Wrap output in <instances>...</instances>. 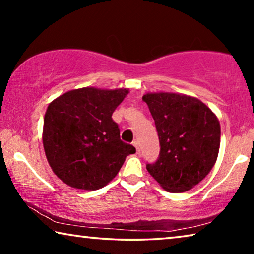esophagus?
Returning a JSON list of instances; mask_svg holds the SVG:
<instances>
[{"label": "esophagus", "mask_w": 254, "mask_h": 254, "mask_svg": "<svg viewBox=\"0 0 254 254\" xmlns=\"http://www.w3.org/2000/svg\"><path fill=\"white\" fill-rule=\"evenodd\" d=\"M133 146L136 149V152H140V148H139V142L138 141H133Z\"/></svg>", "instance_id": "1"}]
</instances>
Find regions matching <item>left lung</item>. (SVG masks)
Instances as JSON below:
<instances>
[{"mask_svg": "<svg viewBox=\"0 0 254 254\" xmlns=\"http://www.w3.org/2000/svg\"><path fill=\"white\" fill-rule=\"evenodd\" d=\"M159 136L160 152L147 171L164 190L181 193L210 173L220 146V124L200 99L175 92L143 95Z\"/></svg>", "mask_w": 254, "mask_h": 254, "instance_id": "8db88e82", "label": "left lung"}]
</instances>
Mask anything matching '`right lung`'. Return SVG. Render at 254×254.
Here are the masks:
<instances>
[{
  "label": "right lung",
  "instance_id": "1",
  "mask_svg": "<svg viewBox=\"0 0 254 254\" xmlns=\"http://www.w3.org/2000/svg\"><path fill=\"white\" fill-rule=\"evenodd\" d=\"M127 88L84 87L66 91L48 105L43 144L54 174L71 188L98 190L115 178L127 156L134 154L123 142L112 119Z\"/></svg>",
  "mask_w": 254,
  "mask_h": 254
}]
</instances>
